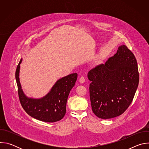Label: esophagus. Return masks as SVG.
Listing matches in <instances>:
<instances>
[{
	"label": "esophagus",
	"mask_w": 149,
	"mask_h": 149,
	"mask_svg": "<svg viewBox=\"0 0 149 149\" xmlns=\"http://www.w3.org/2000/svg\"><path fill=\"white\" fill-rule=\"evenodd\" d=\"M79 81L80 83L83 84L84 82H85V81H86V79H85V78L84 77H81V78L79 79Z\"/></svg>",
	"instance_id": "34e87169"
}]
</instances>
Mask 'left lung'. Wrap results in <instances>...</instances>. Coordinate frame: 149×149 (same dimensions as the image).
Instances as JSON below:
<instances>
[{"label": "left lung", "instance_id": "left-lung-1", "mask_svg": "<svg viewBox=\"0 0 149 149\" xmlns=\"http://www.w3.org/2000/svg\"><path fill=\"white\" fill-rule=\"evenodd\" d=\"M92 110L98 117L109 119L122 114L129 107L139 82L137 60L125 45L104 64L88 73Z\"/></svg>", "mask_w": 149, "mask_h": 149}]
</instances>
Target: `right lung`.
I'll return each instance as SVG.
<instances>
[{"label": "right lung", "mask_w": 149, "mask_h": 149, "mask_svg": "<svg viewBox=\"0 0 149 149\" xmlns=\"http://www.w3.org/2000/svg\"><path fill=\"white\" fill-rule=\"evenodd\" d=\"M17 66L15 78L22 107L30 116L42 121L53 123L61 120L66 113V105L70 91L75 86L78 74L73 73L58 79L49 92L40 98H29L24 94L19 81L20 64Z\"/></svg>", "instance_id": "add662e5"}]
</instances>
